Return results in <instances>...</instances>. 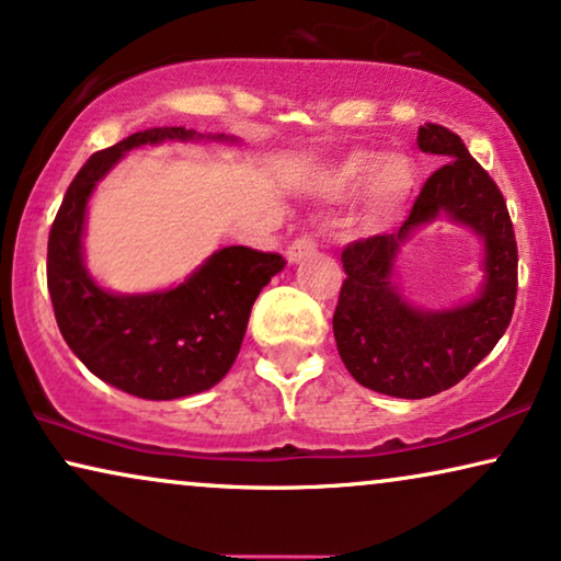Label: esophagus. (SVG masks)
I'll return each instance as SVG.
<instances>
[{
    "instance_id": "obj_1",
    "label": "esophagus",
    "mask_w": 561,
    "mask_h": 561,
    "mask_svg": "<svg viewBox=\"0 0 561 561\" xmlns=\"http://www.w3.org/2000/svg\"><path fill=\"white\" fill-rule=\"evenodd\" d=\"M317 248H319V242H317V237H313V234L298 237V240L290 242L288 250H286L288 263H298V260L313 255V252H317Z\"/></svg>"
}]
</instances>
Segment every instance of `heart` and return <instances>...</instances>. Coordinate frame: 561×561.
Here are the masks:
<instances>
[{"mask_svg": "<svg viewBox=\"0 0 561 561\" xmlns=\"http://www.w3.org/2000/svg\"><path fill=\"white\" fill-rule=\"evenodd\" d=\"M375 170L379 173L375 174V181H373L370 209L375 219H386L413 194L419 173H416V165L403 156L386 158L378 168V158L359 152V156H352L347 163L342 165L340 181L347 183V186H363L367 179H373Z\"/></svg>", "mask_w": 561, "mask_h": 561, "instance_id": "b5f03b06", "label": "heart"}]
</instances>
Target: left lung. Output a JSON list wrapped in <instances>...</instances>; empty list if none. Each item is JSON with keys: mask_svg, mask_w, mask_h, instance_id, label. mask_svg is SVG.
<instances>
[{"mask_svg": "<svg viewBox=\"0 0 561 561\" xmlns=\"http://www.w3.org/2000/svg\"><path fill=\"white\" fill-rule=\"evenodd\" d=\"M416 142L444 165L428 175L398 232L342 250L347 278L332 319L336 350L352 378L396 398H428L457 386L508 329L518 290L516 234L501 188L451 129L426 122ZM442 213L486 240V283L470 305L421 312L394 290L392 265L400 244Z\"/></svg>", "mask_w": 561, "mask_h": 561, "instance_id": "8db88e82", "label": "left lung"}]
</instances>
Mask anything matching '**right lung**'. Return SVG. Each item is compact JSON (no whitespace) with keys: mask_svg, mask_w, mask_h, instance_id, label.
<instances>
[{"mask_svg":"<svg viewBox=\"0 0 561 561\" xmlns=\"http://www.w3.org/2000/svg\"><path fill=\"white\" fill-rule=\"evenodd\" d=\"M198 137L204 135L186 127H152L94 152L68 186L48 237V290L66 344L96 378L148 401H173L217 386L242 347L260 290L286 267L278 252L234 244L160 294L117 296L91 280L81 234L96 181L137 145Z\"/></svg>","mask_w":561,"mask_h":561,"instance_id":"add662e5","label":"right lung"}]
</instances>
